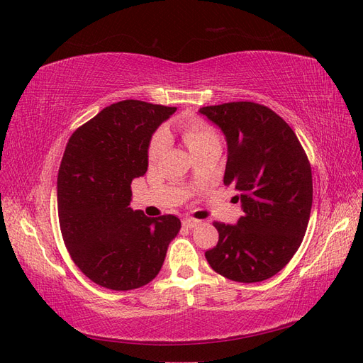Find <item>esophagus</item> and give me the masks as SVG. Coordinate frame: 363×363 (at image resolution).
Here are the masks:
<instances>
[{"instance_id": "esophagus-1", "label": "esophagus", "mask_w": 363, "mask_h": 363, "mask_svg": "<svg viewBox=\"0 0 363 363\" xmlns=\"http://www.w3.org/2000/svg\"><path fill=\"white\" fill-rule=\"evenodd\" d=\"M182 223H183V227H186V228H194L196 225H200L199 219H194V218H184Z\"/></svg>"}]
</instances>
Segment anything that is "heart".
Masks as SVG:
<instances>
[{
    "mask_svg": "<svg viewBox=\"0 0 363 363\" xmlns=\"http://www.w3.org/2000/svg\"><path fill=\"white\" fill-rule=\"evenodd\" d=\"M183 139L188 144L192 152L204 148L206 145L218 140V135L215 130L201 119H188L183 123ZM169 145V136L164 130H159L157 133L151 138L148 147V159L157 160Z\"/></svg>",
    "mask_w": 363,
    "mask_h": 363,
    "instance_id": "b5f03b06",
    "label": "heart"
}]
</instances>
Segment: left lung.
Returning <instances> with one entry per match:
<instances>
[{"instance_id":"left-lung-1","label":"left lung","mask_w":363,"mask_h":363,"mask_svg":"<svg viewBox=\"0 0 363 363\" xmlns=\"http://www.w3.org/2000/svg\"><path fill=\"white\" fill-rule=\"evenodd\" d=\"M227 140L224 184L235 186L244 216L213 223L219 239L206 259L221 276L256 283L276 276L300 248L312 208L309 159L286 121L251 101L201 107Z\"/></svg>"}]
</instances>
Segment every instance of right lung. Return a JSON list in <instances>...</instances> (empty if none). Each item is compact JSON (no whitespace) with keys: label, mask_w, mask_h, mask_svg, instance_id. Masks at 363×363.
Segmentation results:
<instances>
[{"label":"right lung","mask_w":363,"mask_h":363,"mask_svg":"<svg viewBox=\"0 0 363 363\" xmlns=\"http://www.w3.org/2000/svg\"><path fill=\"white\" fill-rule=\"evenodd\" d=\"M177 108L125 100L77 128L59 168L57 208L71 259L103 288L130 291L155 279L180 232L174 215L130 207L133 179L148 168L152 133Z\"/></svg>","instance_id":"right-lung-1"}]
</instances>
